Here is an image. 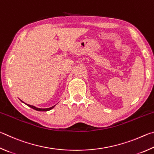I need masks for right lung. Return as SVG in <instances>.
Segmentation results:
<instances>
[{
	"label": "right lung",
	"instance_id": "obj_1",
	"mask_svg": "<svg viewBox=\"0 0 154 154\" xmlns=\"http://www.w3.org/2000/svg\"><path fill=\"white\" fill-rule=\"evenodd\" d=\"M20 101H21V102H23L21 100H20ZM23 103H24V102H23ZM25 104H26V103H25ZM26 105H27V106H29V107H31V108L34 109H35V110H36V111H40V112H47V111H48V110H51V109H53V107L55 106H53V107H49V108H45V109H42V108H38V107H36L33 106H31V105H29V104H26Z\"/></svg>",
	"mask_w": 154,
	"mask_h": 154
}]
</instances>
